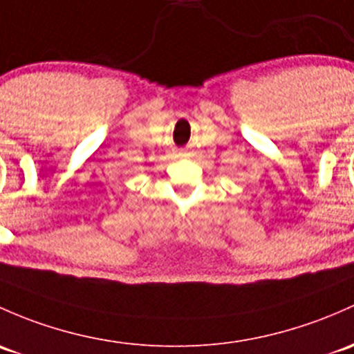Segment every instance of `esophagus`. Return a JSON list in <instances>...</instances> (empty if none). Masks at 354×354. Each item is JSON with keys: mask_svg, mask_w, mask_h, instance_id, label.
Returning a JSON list of instances; mask_svg holds the SVG:
<instances>
[{"mask_svg": "<svg viewBox=\"0 0 354 354\" xmlns=\"http://www.w3.org/2000/svg\"><path fill=\"white\" fill-rule=\"evenodd\" d=\"M187 156V152H180V158H185Z\"/></svg>", "mask_w": 354, "mask_h": 354, "instance_id": "esophagus-1", "label": "esophagus"}]
</instances>
